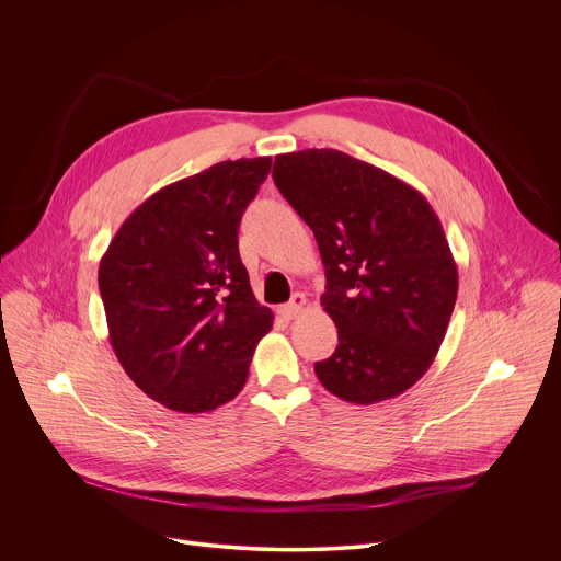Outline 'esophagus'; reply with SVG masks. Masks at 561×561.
Returning <instances> with one entry per match:
<instances>
[{
  "label": "esophagus",
  "instance_id": "34e87169",
  "mask_svg": "<svg viewBox=\"0 0 561 561\" xmlns=\"http://www.w3.org/2000/svg\"><path fill=\"white\" fill-rule=\"evenodd\" d=\"M304 306H306V297H304L301 293H295L288 304L279 306V314H282L284 319H293V317H297V314L301 312Z\"/></svg>",
  "mask_w": 561,
  "mask_h": 561
}]
</instances>
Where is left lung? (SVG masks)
<instances>
[{
    "mask_svg": "<svg viewBox=\"0 0 561 561\" xmlns=\"http://www.w3.org/2000/svg\"><path fill=\"white\" fill-rule=\"evenodd\" d=\"M273 180L327 268L340 346L317 379L353 404L402 394L433 364L457 299L439 217L407 182L335 148L277 154Z\"/></svg>",
    "mask_w": 561,
    "mask_h": 561,
    "instance_id": "8db88e82",
    "label": "left lung"
}]
</instances>
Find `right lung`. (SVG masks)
<instances>
[{
  "label": "right lung",
  "mask_w": 561,
  "mask_h": 561,
  "mask_svg": "<svg viewBox=\"0 0 561 561\" xmlns=\"http://www.w3.org/2000/svg\"><path fill=\"white\" fill-rule=\"evenodd\" d=\"M271 162L228 159L157 191L100 262L113 351L126 375L171 411L208 413L230 402L273 327L237 242Z\"/></svg>",
  "instance_id": "right-lung-1"
}]
</instances>
